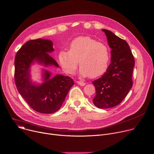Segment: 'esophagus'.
Returning <instances> with one entry per match:
<instances>
[{"mask_svg": "<svg viewBox=\"0 0 154 154\" xmlns=\"http://www.w3.org/2000/svg\"><path fill=\"white\" fill-rule=\"evenodd\" d=\"M76 83H77L78 85H80V86H85V84H86L85 82H82V81H77V82H76Z\"/></svg>", "mask_w": 154, "mask_h": 154, "instance_id": "1", "label": "esophagus"}]
</instances>
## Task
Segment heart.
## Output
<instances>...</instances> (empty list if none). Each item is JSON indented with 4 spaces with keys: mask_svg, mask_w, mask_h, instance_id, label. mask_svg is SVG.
<instances>
[{
    "mask_svg": "<svg viewBox=\"0 0 154 154\" xmlns=\"http://www.w3.org/2000/svg\"><path fill=\"white\" fill-rule=\"evenodd\" d=\"M58 60L65 73L73 74L79 61L80 74L96 78L106 71L110 60V51L105 44L89 36H82L71 42L69 51H60Z\"/></svg>",
    "mask_w": 154,
    "mask_h": 154,
    "instance_id": "obj_1",
    "label": "heart"
}]
</instances>
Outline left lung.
I'll use <instances>...</instances> for the list:
<instances>
[{"instance_id": "left-lung-1", "label": "left lung", "mask_w": 154, "mask_h": 154, "mask_svg": "<svg viewBox=\"0 0 154 154\" xmlns=\"http://www.w3.org/2000/svg\"><path fill=\"white\" fill-rule=\"evenodd\" d=\"M111 48V63L99 79L93 82L96 94L93 100L99 108H108L119 105L133 85L134 57L128 43L106 29L102 30Z\"/></svg>"}]
</instances>
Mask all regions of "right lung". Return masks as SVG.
<instances>
[{
    "label": "right lung",
    "instance_id": "add662e5",
    "mask_svg": "<svg viewBox=\"0 0 154 154\" xmlns=\"http://www.w3.org/2000/svg\"><path fill=\"white\" fill-rule=\"evenodd\" d=\"M54 51L51 40L39 38L25 43L15 57L14 79L17 91L32 109L41 113L58 111L74 85L71 77L60 74L51 77L52 73L45 69H42V83L32 82L30 68L35 63L45 67L59 68L49 54Z\"/></svg>",
    "mask_w": 154,
    "mask_h": 154
}]
</instances>
